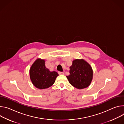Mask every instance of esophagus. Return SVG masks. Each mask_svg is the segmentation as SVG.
<instances>
[{
    "label": "esophagus",
    "instance_id": "34e87169",
    "mask_svg": "<svg viewBox=\"0 0 124 124\" xmlns=\"http://www.w3.org/2000/svg\"><path fill=\"white\" fill-rule=\"evenodd\" d=\"M58 73H59L60 75H64V72H60V71L58 72Z\"/></svg>",
    "mask_w": 124,
    "mask_h": 124
}]
</instances>
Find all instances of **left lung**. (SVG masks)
Here are the masks:
<instances>
[{
  "label": "left lung",
  "mask_w": 124,
  "mask_h": 124,
  "mask_svg": "<svg viewBox=\"0 0 124 124\" xmlns=\"http://www.w3.org/2000/svg\"><path fill=\"white\" fill-rule=\"evenodd\" d=\"M70 74L66 76L70 83L78 89L87 88L91 84L93 71L90 64L84 59H75L70 67Z\"/></svg>",
  "instance_id": "left-lung-1"
}]
</instances>
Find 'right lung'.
<instances>
[{"mask_svg":"<svg viewBox=\"0 0 124 124\" xmlns=\"http://www.w3.org/2000/svg\"><path fill=\"white\" fill-rule=\"evenodd\" d=\"M30 79L33 85L39 89H45L52 86L59 76L56 71H50L45 66V60L37 59L30 70Z\"/></svg>","mask_w":124,"mask_h":124,"instance_id":"add662e5","label":"right lung"}]
</instances>
